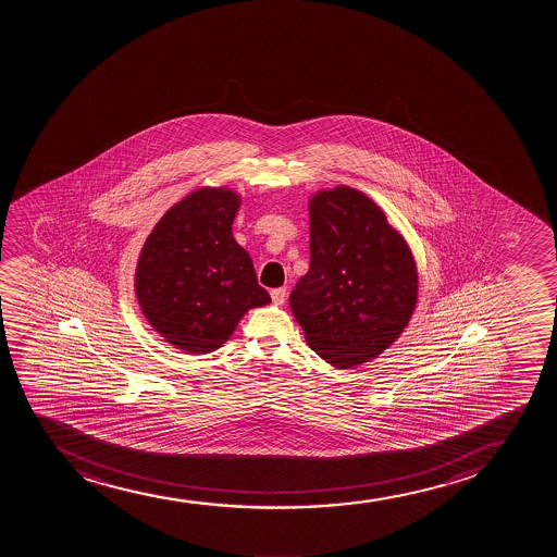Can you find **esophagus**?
<instances>
[{
	"label": "esophagus",
	"mask_w": 557,
	"mask_h": 557,
	"mask_svg": "<svg viewBox=\"0 0 557 557\" xmlns=\"http://www.w3.org/2000/svg\"><path fill=\"white\" fill-rule=\"evenodd\" d=\"M286 297H288V292H286V288L271 289V299H273L275 305H284Z\"/></svg>",
	"instance_id": "obj_1"
}]
</instances>
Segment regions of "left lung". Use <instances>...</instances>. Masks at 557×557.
Segmentation results:
<instances>
[{"label":"left lung","instance_id":"left-lung-1","mask_svg":"<svg viewBox=\"0 0 557 557\" xmlns=\"http://www.w3.org/2000/svg\"><path fill=\"white\" fill-rule=\"evenodd\" d=\"M310 269L289 295L308 346L336 368L368 362L404 333L418 299L409 245L366 195H313Z\"/></svg>","mask_w":557,"mask_h":557}]
</instances>
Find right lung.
I'll use <instances>...</instances> for the list:
<instances>
[{
	"label": "right lung",
	"instance_id": "obj_1",
	"mask_svg": "<svg viewBox=\"0 0 557 557\" xmlns=\"http://www.w3.org/2000/svg\"><path fill=\"white\" fill-rule=\"evenodd\" d=\"M239 195L202 187L153 226L135 271V295L148 323L187 352L215 351L244 313L271 301L249 252L232 236Z\"/></svg>",
	"mask_w": 557,
	"mask_h": 557
}]
</instances>
